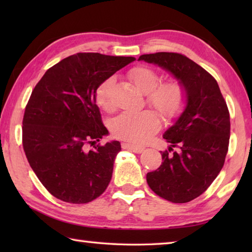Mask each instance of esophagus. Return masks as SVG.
Here are the masks:
<instances>
[{
	"instance_id": "1",
	"label": "esophagus",
	"mask_w": 252,
	"mask_h": 252,
	"mask_svg": "<svg viewBox=\"0 0 252 252\" xmlns=\"http://www.w3.org/2000/svg\"><path fill=\"white\" fill-rule=\"evenodd\" d=\"M122 147L123 149H127V150H131L135 153H142L144 151L143 147L135 146V144H132V143H122Z\"/></svg>"
}]
</instances>
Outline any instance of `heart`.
<instances>
[{"instance_id":"heart-1","label":"heart","mask_w":252,"mask_h":252,"mask_svg":"<svg viewBox=\"0 0 252 252\" xmlns=\"http://www.w3.org/2000/svg\"><path fill=\"white\" fill-rule=\"evenodd\" d=\"M129 78L133 81L140 91L148 94L149 104L157 109L162 116L172 118L183 109L186 93L183 88L176 82H167L158 86L160 76L155 70L147 66H136L129 71ZM114 78L106 79L96 90V102L102 109H112L111 89ZM159 118L152 111L142 112H126L114 119L112 132L117 138L131 142H143L158 130Z\"/></svg>"}]
</instances>
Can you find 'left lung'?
I'll return each instance as SVG.
<instances>
[{
	"label": "left lung",
	"instance_id": "left-lung-1",
	"mask_svg": "<svg viewBox=\"0 0 252 252\" xmlns=\"http://www.w3.org/2000/svg\"><path fill=\"white\" fill-rule=\"evenodd\" d=\"M138 60L168 71L185 90V109L163 133L169 151L161 153L162 163L147 174V182L168 201L189 202L208 189L223 167L230 139L227 103L215 78L185 55L159 52Z\"/></svg>",
	"mask_w": 252,
	"mask_h": 252
}]
</instances>
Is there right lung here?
Wrapping results in <instances>:
<instances>
[{"instance_id": "add662e5", "label": "right lung", "mask_w": 252, "mask_h": 252, "mask_svg": "<svg viewBox=\"0 0 252 252\" xmlns=\"http://www.w3.org/2000/svg\"><path fill=\"white\" fill-rule=\"evenodd\" d=\"M134 60L76 53L50 67L34 88L23 118V149L34 173L55 198L88 203L109 186L121 144L95 146L109 133L96 90ZM90 144L94 149H88Z\"/></svg>"}]
</instances>
